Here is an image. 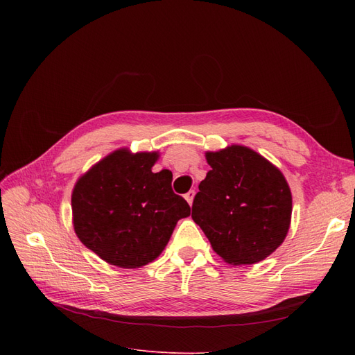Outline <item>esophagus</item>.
I'll return each instance as SVG.
<instances>
[{"mask_svg":"<svg viewBox=\"0 0 355 355\" xmlns=\"http://www.w3.org/2000/svg\"><path fill=\"white\" fill-rule=\"evenodd\" d=\"M194 196H196L194 191H189L188 194H185V198H187V201L189 202V206L192 204V201H194Z\"/></svg>","mask_w":355,"mask_h":355,"instance_id":"obj_1","label":"esophagus"}]
</instances>
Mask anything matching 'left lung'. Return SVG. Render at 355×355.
I'll return each mask as SVG.
<instances>
[{"mask_svg": "<svg viewBox=\"0 0 355 355\" xmlns=\"http://www.w3.org/2000/svg\"><path fill=\"white\" fill-rule=\"evenodd\" d=\"M211 167L198 185L192 219L231 265H253L282 245L292 219L283 173L243 145L206 153Z\"/></svg>", "mask_w": 355, "mask_h": 355, "instance_id": "obj_1", "label": "left lung"}]
</instances>
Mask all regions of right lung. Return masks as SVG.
Masks as SVG:
<instances>
[{
  "instance_id": "1",
  "label": "right lung",
  "mask_w": 355,
  "mask_h": 355,
  "mask_svg": "<svg viewBox=\"0 0 355 355\" xmlns=\"http://www.w3.org/2000/svg\"><path fill=\"white\" fill-rule=\"evenodd\" d=\"M158 153L116 149L77 180L72 222L80 241L101 259L141 268L161 254L189 204L171 189L170 170L154 173Z\"/></svg>"
}]
</instances>
